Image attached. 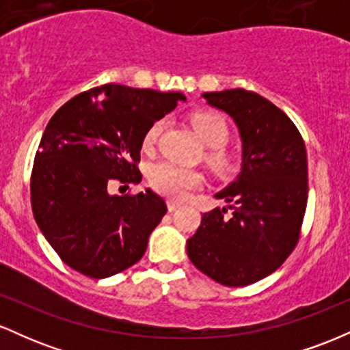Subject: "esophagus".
Here are the masks:
<instances>
[{"mask_svg":"<svg viewBox=\"0 0 350 350\" xmlns=\"http://www.w3.org/2000/svg\"><path fill=\"white\" fill-rule=\"evenodd\" d=\"M183 207V204L180 202H176V200H167V211L170 212H174L178 211V208Z\"/></svg>","mask_w":350,"mask_h":350,"instance_id":"obj_1","label":"esophagus"}]
</instances>
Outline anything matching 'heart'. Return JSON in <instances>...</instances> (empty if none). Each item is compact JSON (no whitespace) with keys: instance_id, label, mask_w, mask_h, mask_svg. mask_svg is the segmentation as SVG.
Wrapping results in <instances>:
<instances>
[{"instance_id":"obj_1","label":"heart","mask_w":350,"mask_h":350,"mask_svg":"<svg viewBox=\"0 0 350 350\" xmlns=\"http://www.w3.org/2000/svg\"><path fill=\"white\" fill-rule=\"evenodd\" d=\"M191 123L194 126L196 133L202 139V143L207 144L208 148H220L227 142L228 126L224 116L211 113V111H202V113H196L192 116ZM163 126V120L151 124L150 130L144 135V146L154 144ZM208 159L220 166V164L226 163V154L222 151L214 150L208 154ZM150 183L156 191L167 196V198L184 199L196 187L200 186L202 176L198 170H192V167L180 166V164L171 161H158L150 167Z\"/></svg>"}]
</instances>
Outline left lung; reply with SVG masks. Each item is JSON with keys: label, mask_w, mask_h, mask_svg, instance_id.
Masks as SVG:
<instances>
[{"label": "left lung", "mask_w": 350, "mask_h": 350, "mask_svg": "<svg viewBox=\"0 0 350 350\" xmlns=\"http://www.w3.org/2000/svg\"><path fill=\"white\" fill-rule=\"evenodd\" d=\"M202 98L234 120L242 164L214 196L228 206L202 215L187 256L217 283L247 286L278 270L298 243L308 202L306 148L295 123L262 95L234 88Z\"/></svg>", "instance_id": "obj_1"}]
</instances>
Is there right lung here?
Segmentation results:
<instances>
[{
	"label": "right lung",
	"instance_id": "1",
	"mask_svg": "<svg viewBox=\"0 0 350 350\" xmlns=\"http://www.w3.org/2000/svg\"><path fill=\"white\" fill-rule=\"evenodd\" d=\"M186 102L180 92L108 83L79 94L42 133L31 178L38 227L62 262L90 278H108L142 260L167 207L151 189L136 196L111 184L142 183L150 126Z\"/></svg>",
	"mask_w": 350,
	"mask_h": 350
}]
</instances>
